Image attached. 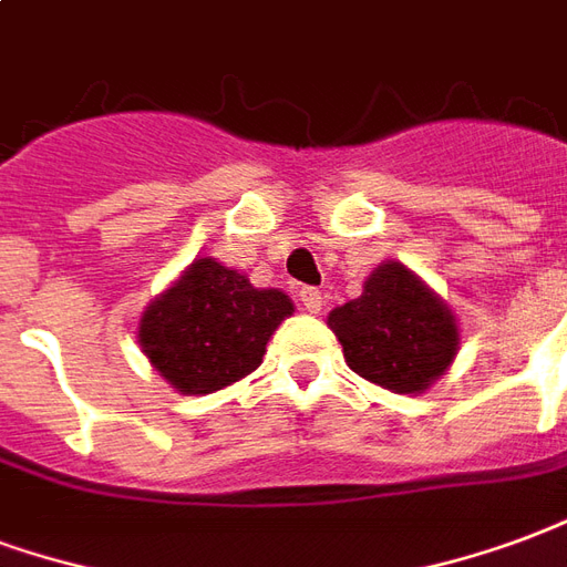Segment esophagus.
I'll return each mask as SVG.
<instances>
[{
	"label": "esophagus",
	"instance_id": "obj_1",
	"mask_svg": "<svg viewBox=\"0 0 567 567\" xmlns=\"http://www.w3.org/2000/svg\"><path fill=\"white\" fill-rule=\"evenodd\" d=\"M299 301H301V308L308 313H320L323 311V292L317 287H301L299 289Z\"/></svg>",
	"mask_w": 567,
	"mask_h": 567
}]
</instances>
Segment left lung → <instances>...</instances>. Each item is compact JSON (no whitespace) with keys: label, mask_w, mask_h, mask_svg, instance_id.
<instances>
[{"label":"left lung","mask_w":567,"mask_h":567,"mask_svg":"<svg viewBox=\"0 0 567 567\" xmlns=\"http://www.w3.org/2000/svg\"><path fill=\"white\" fill-rule=\"evenodd\" d=\"M329 329L359 378L392 392H423L456 359V317L402 262H380L362 296L329 313Z\"/></svg>","instance_id":"1"}]
</instances>
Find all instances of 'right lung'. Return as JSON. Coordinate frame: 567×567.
<instances>
[{"label": "right lung", "mask_w": 567, "mask_h": 567, "mask_svg": "<svg viewBox=\"0 0 567 567\" xmlns=\"http://www.w3.org/2000/svg\"><path fill=\"white\" fill-rule=\"evenodd\" d=\"M289 313L287 292L256 289L205 256L147 305L138 344L181 395H208L259 369L268 338Z\"/></svg>", "instance_id": "1"}]
</instances>
